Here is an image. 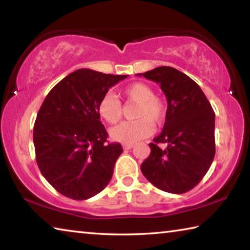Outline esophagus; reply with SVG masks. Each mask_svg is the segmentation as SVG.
<instances>
[{"mask_svg": "<svg viewBox=\"0 0 250 250\" xmlns=\"http://www.w3.org/2000/svg\"><path fill=\"white\" fill-rule=\"evenodd\" d=\"M122 147H124L125 150H130L131 147H133V145H124L122 146Z\"/></svg>", "mask_w": 250, "mask_h": 250, "instance_id": "34e87169", "label": "esophagus"}]
</instances>
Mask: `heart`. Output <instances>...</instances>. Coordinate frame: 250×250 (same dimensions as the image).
<instances>
[{"mask_svg": "<svg viewBox=\"0 0 250 250\" xmlns=\"http://www.w3.org/2000/svg\"><path fill=\"white\" fill-rule=\"evenodd\" d=\"M122 94L126 100L138 104L134 117L138 120L126 121L110 131L112 140L133 145L153 133V124H160L166 115V103L161 97L154 95L150 84L133 83L126 86ZM98 113L109 125H116L122 118V105L112 92H107L98 103Z\"/></svg>", "mask_w": 250, "mask_h": 250, "instance_id": "b5f03b06", "label": "heart"}]
</instances>
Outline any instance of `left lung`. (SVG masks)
I'll list each match as a JSON object with an SVG mask.
<instances>
[{
	"instance_id": "1",
	"label": "left lung",
	"mask_w": 250,
	"mask_h": 250,
	"mask_svg": "<svg viewBox=\"0 0 250 250\" xmlns=\"http://www.w3.org/2000/svg\"><path fill=\"white\" fill-rule=\"evenodd\" d=\"M138 76L160 84L167 100L162 132L149 145L142 174L164 192L183 194L200 183L215 156V112L201 87L173 67ZM159 143H167L162 150Z\"/></svg>"
}]
</instances>
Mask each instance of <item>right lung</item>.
I'll return each mask as SVG.
<instances>
[{
  "label": "right lung",
  "mask_w": 250,
  "mask_h": 250,
  "mask_svg": "<svg viewBox=\"0 0 250 250\" xmlns=\"http://www.w3.org/2000/svg\"><path fill=\"white\" fill-rule=\"evenodd\" d=\"M128 75L78 69L46 96L37 113L33 141L42 174L62 195L88 200L108 185L120 143L107 142L98 103Z\"/></svg>",
  "instance_id": "add662e5"
}]
</instances>
